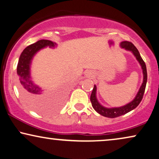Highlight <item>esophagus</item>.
<instances>
[{
    "label": "esophagus",
    "instance_id": "1",
    "mask_svg": "<svg viewBox=\"0 0 159 159\" xmlns=\"http://www.w3.org/2000/svg\"><path fill=\"white\" fill-rule=\"evenodd\" d=\"M93 74L90 72V71H88V72H87L85 74V77H88V78H92L93 77Z\"/></svg>",
    "mask_w": 159,
    "mask_h": 159
}]
</instances>
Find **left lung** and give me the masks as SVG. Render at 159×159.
Instances as JSON below:
<instances>
[{
    "label": "left lung",
    "mask_w": 159,
    "mask_h": 159,
    "mask_svg": "<svg viewBox=\"0 0 159 159\" xmlns=\"http://www.w3.org/2000/svg\"><path fill=\"white\" fill-rule=\"evenodd\" d=\"M120 46L122 48L126 49L127 51H131L133 53V55L135 56L136 59L140 63L141 68L143 69V81L142 85L140 86V89H139V91L137 93L135 98L131 102H129V103L126 104L125 106H121V107L116 108H106L100 104L96 98V86L94 85V88L93 89L92 93H91L90 95V101L91 103H92L93 107L95 110V111H97L99 114L103 116L108 117V118H116V117L120 116L121 115L127 114V113L131 111L132 110L134 109L140 104L141 101H142L147 83L146 66H145L144 61L143 60L142 57L140 56L138 50L136 48V47L132 43L128 42V41H123V42H121Z\"/></svg>",
    "instance_id": "8db88e82"
}]
</instances>
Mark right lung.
Wrapping results in <instances>:
<instances>
[{"mask_svg":"<svg viewBox=\"0 0 159 159\" xmlns=\"http://www.w3.org/2000/svg\"><path fill=\"white\" fill-rule=\"evenodd\" d=\"M56 43L40 40L27 46L21 53L17 65L19 76V89L25 103L38 113L46 114L53 110V98L43 93L42 89L32 81L30 77V66L34 56L40 49L48 46L54 48Z\"/></svg>","mask_w":159,"mask_h":159,"instance_id":"add662e5","label":"right lung"}]
</instances>
